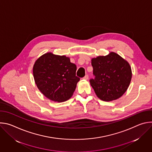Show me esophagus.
Here are the masks:
<instances>
[{"label": "esophagus", "instance_id": "1", "mask_svg": "<svg viewBox=\"0 0 152 152\" xmlns=\"http://www.w3.org/2000/svg\"><path fill=\"white\" fill-rule=\"evenodd\" d=\"M88 77H89V76H88V75H86L82 79H85V80H87V79H88Z\"/></svg>", "mask_w": 152, "mask_h": 152}]
</instances>
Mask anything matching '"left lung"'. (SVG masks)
I'll use <instances>...</instances> for the list:
<instances>
[{"label": "left lung", "instance_id": "8db88e82", "mask_svg": "<svg viewBox=\"0 0 152 152\" xmlns=\"http://www.w3.org/2000/svg\"><path fill=\"white\" fill-rule=\"evenodd\" d=\"M91 65L94 78L90 82L99 99L109 102L123 96L132 78L131 68L126 61L111 52L93 58Z\"/></svg>", "mask_w": 152, "mask_h": 152}]
</instances>
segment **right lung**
Returning <instances> with one entry per match:
<instances>
[{
    "label": "right lung",
    "instance_id": "right-lung-1",
    "mask_svg": "<svg viewBox=\"0 0 152 152\" xmlns=\"http://www.w3.org/2000/svg\"><path fill=\"white\" fill-rule=\"evenodd\" d=\"M76 66L66 56L48 53L35 62L33 75L39 91L49 99L64 102L73 94L80 78L76 76Z\"/></svg>",
    "mask_w": 152,
    "mask_h": 152
}]
</instances>
